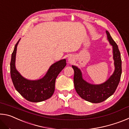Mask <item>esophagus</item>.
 I'll list each match as a JSON object with an SVG mask.
<instances>
[{
	"label": "esophagus",
	"mask_w": 129,
	"mask_h": 129,
	"mask_svg": "<svg viewBox=\"0 0 129 129\" xmlns=\"http://www.w3.org/2000/svg\"><path fill=\"white\" fill-rule=\"evenodd\" d=\"M68 61H69V62H72L73 61V58L72 57H71V56L69 57H68Z\"/></svg>",
	"instance_id": "esophagus-1"
}]
</instances>
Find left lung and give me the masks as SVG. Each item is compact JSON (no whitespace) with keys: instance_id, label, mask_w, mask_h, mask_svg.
Listing matches in <instances>:
<instances>
[{"instance_id":"1","label":"left lung","mask_w":129,"mask_h":129,"mask_svg":"<svg viewBox=\"0 0 129 129\" xmlns=\"http://www.w3.org/2000/svg\"><path fill=\"white\" fill-rule=\"evenodd\" d=\"M108 40L113 47V59L115 70L113 75L106 82L99 85L89 84L82 78V73L77 67L72 65L75 72L74 85L76 92L82 99L91 103H100L113 95L118 85L122 73L121 53L116 43L110 34L106 30Z\"/></svg>"}]
</instances>
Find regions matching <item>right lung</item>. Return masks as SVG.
<instances>
[{
    "label": "right lung",
    "instance_id": "obj_1",
    "mask_svg": "<svg viewBox=\"0 0 129 129\" xmlns=\"http://www.w3.org/2000/svg\"><path fill=\"white\" fill-rule=\"evenodd\" d=\"M19 41L20 39L15 45L10 62V73L13 84L16 90L28 101L32 102L45 101L53 95L56 79L60 72L66 66V60H61L52 64L46 75L40 80L26 79L15 68L17 46Z\"/></svg>",
    "mask_w": 129,
    "mask_h": 129
}]
</instances>
